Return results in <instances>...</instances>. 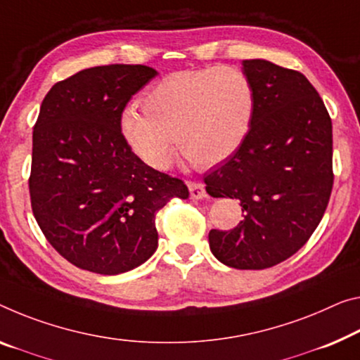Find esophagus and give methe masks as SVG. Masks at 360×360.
<instances>
[{
    "label": "esophagus",
    "instance_id": "34e87169",
    "mask_svg": "<svg viewBox=\"0 0 360 360\" xmlns=\"http://www.w3.org/2000/svg\"><path fill=\"white\" fill-rule=\"evenodd\" d=\"M188 190H190L191 199H202L206 198V188L198 181H188Z\"/></svg>",
    "mask_w": 360,
    "mask_h": 360
}]
</instances>
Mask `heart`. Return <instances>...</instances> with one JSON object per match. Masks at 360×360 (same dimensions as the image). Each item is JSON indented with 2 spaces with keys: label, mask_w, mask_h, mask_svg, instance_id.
Masks as SVG:
<instances>
[{
  "label": "heart",
  "mask_w": 360,
  "mask_h": 360,
  "mask_svg": "<svg viewBox=\"0 0 360 360\" xmlns=\"http://www.w3.org/2000/svg\"><path fill=\"white\" fill-rule=\"evenodd\" d=\"M143 109L130 106L120 117L124 140L141 162L167 170L179 140L188 161L211 167L248 136L254 91L241 70L214 65L164 77L145 93Z\"/></svg>",
  "instance_id": "heart-1"
}]
</instances>
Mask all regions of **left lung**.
Returning <instances> with one entry per match:
<instances>
[{
    "mask_svg": "<svg viewBox=\"0 0 360 360\" xmlns=\"http://www.w3.org/2000/svg\"><path fill=\"white\" fill-rule=\"evenodd\" d=\"M254 110L238 151L204 175L212 198L240 201L245 219L230 231H209L220 262L261 270L306 245L327 209L333 186L331 120L301 72L265 59L243 60Z\"/></svg>",
    "mask_w": 360,
    "mask_h": 360,
    "instance_id": "obj_1",
    "label": "left lung"
}]
</instances>
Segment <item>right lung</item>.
<instances>
[{
	"label": "right lung",
	"instance_id": "1",
	"mask_svg": "<svg viewBox=\"0 0 360 360\" xmlns=\"http://www.w3.org/2000/svg\"><path fill=\"white\" fill-rule=\"evenodd\" d=\"M158 70L112 64L48 91L33 127L32 209L60 256L101 275L129 272L158 250L156 212L190 196L184 181L141 162L124 140L122 110Z\"/></svg>",
	"mask_w": 360,
	"mask_h": 360
}]
</instances>
